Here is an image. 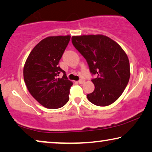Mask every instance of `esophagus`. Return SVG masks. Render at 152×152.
Returning a JSON list of instances; mask_svg holds the SVG:
<instances>
[{
	"mask_svg": "<svg viewBox=\"0 0 152 152\" xmlns=\"http://www.w3.org/2000/svg\"><path fill=\"white\" fill-rule=\"evenodd\" d=\"M84 82H85V80H84V79H79V80L78 81V83H79V84H82V83H83Z\"/></svg>",
	"mask_w": 152,
	"mask_h": 152,
	"instance_id": "34e87169",
	"label": "esophagus"
}]
</instances>
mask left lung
<instances>
[{"mask_svg": "<svg viewBox=\"0 0 152 152\" xmlns=\"http://www.w3.org/2000/svg\"><path fill=\"white\" fill-rule=\"evenodd\" d=\"M72 43L86 60L92 75L94 90L87 95L97 106L109 105L118 99L130 79L127 55L116 42L106 36L72 37Z\"/></svg>", "mask_w": 152, "mask_h": 152, "instance_id": "8db88e82", "label": "left lung"}]
</instances>
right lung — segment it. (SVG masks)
I'll use <instances>...</instances> for the list:
<instances>
[{"mask_svg":"<svg viewBox=\"0 0 152 152\" xmlns=\"http://www.w3.org/2000/svg\"><path fill=\"white\" fill-rule=\"evenodd\" d=\"M71 36L49 37L34 47L26 61L24 79L32 96L43 107L58 109L66 104L73 83L58 66ZM63 73L62 78L58 76Z\"/></svg>","mask_w":152,"mask_h":152,"instance_id":"1","label":"right lung"}]
</instances>
